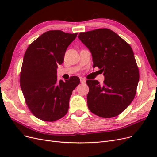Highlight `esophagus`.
Segmentation results:
<instances>
[{"label":"esophagus","mask_w":157,"mask_h":157,"mask_svg":"<svg viewBox=\"0 0 157 157\" xmlns=\"http://www.w3.org/2000/svg\"><path fill=\"white\" fill-rule=\"evenodd\" d=\"M80 82H81L82 84L86 83V79H85V78H82V77H80Z\"/></svg>","instance_id":"esophagus-1"}]
</instances>
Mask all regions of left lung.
I'll use <instances>...</instances> for the list:
<instances>
[{"mask_svg":"<svg viewBox=\"0 0 157 157\" xmlns=\"http://www.w3.org/2000/svg\"><path fill=\"white\" fill-rule=\"evenodd\" d=\"M78 38L91 52L93 67L105 76L102 85L96 80H86L88 109L102 118L120 115L134 99L140 79L130 45L106 28L80 33Z\"/></svg>","mask_w":157,"mask_h":157,"instance_id":"8db88e82","label":"left lung"}]
</instances>
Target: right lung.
<instances>
[{"mask_svg": "<svg viewBox=\"0 0 157 157\" xmlns=\"http://www.w3.org/2000/svg\"><path fill=\"white\" fill-rule=\"evenodd\" d=\"M77 36L60 30L46 31L28 46L20 72V86L25 103L39 119L54 122L69 109L73 90L80 83L73 76L57 80L58 65L62 64L69 45Z\"/></svg>", "mask_w": 157, "mask_h": 157, "instance_id": "1", "label": "right lung"}]
</instances>
